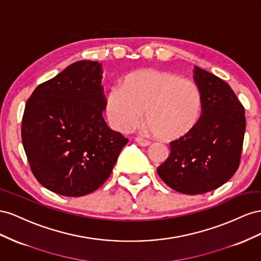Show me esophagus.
I'll use <instances>...</instances> for the list:
<instances>
[{"mask_svg": "<svg viewBox=\"0 0 261 261\" xmlns=\"http://www.w3.org/2000/svg\"><path fill=\"white\" fill-rule=\"evenodd\" d=\"M135 140H136V142H137L139 145H141V146H147V145L151 144L150 141L144 139V138H142V137H137Z\"/></svg>", "mask_w": 261, "mask_h": 261, "instance_id": "34e87169", "label": "esophagus"}]
</instances>
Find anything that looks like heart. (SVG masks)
<instances>
[{
  "label": "heart",
  "mask_w": 261,
  "mask_h": 261,
  "mask_svg": "<svg viewBox=\"0 0 261 261\" xmlns=\"http://www.w3.org/2000/svg\"><path fill=\"white\" fill-rule=\"evenodd\" d=\"M144 110L154 136L172 141L195 128L202 98L193 82L160 70L133 72L124 77L121 87H113L107 95L108 120L119 131L137 128Z\"/></svg>",
  "instance_id": "1"
}]
</instances>
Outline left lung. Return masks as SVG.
I'll use <instances>...</instances> for the list:
<instances>
[{"label":"left lung","instance_id":"8db88e82","mask_svg":"<svg viewBox=\"0 0 261 261\" xmlns=\"http://www.w3.org/2000/svg\"><path fill=\"white\" fill-rule=\"evenodd\" d=\"M193 79L202 110L188 135L170 142V154L158 167L170 188L185 195L218 189L240 166L246 128L244 106L227 83L195 66Z\"/></svg>","mask_w":261,"mask_h":261}]
</instances>
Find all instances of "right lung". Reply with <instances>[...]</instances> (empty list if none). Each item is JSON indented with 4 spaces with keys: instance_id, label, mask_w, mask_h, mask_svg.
I'll list each match as a JSON object with an SVG mask.
<instances>
[{
    "instance_id": "obj_1",
    "label": "right lung",
    "mask_w": 261,
    "mask_h": 261,
    "mask_svg": "<svg viewBox=\"0 0 261 261\" xmlns=\"http://www.w3.org/2000/svg\"><path fill=\"white\" fill-rule=\"evenodd\" d=\"M101 63L82 60L36 87L21 141L36 179L65 197L88 195L110 176L128 139L102 118Z\"/></svg>"
}]
</instances>
